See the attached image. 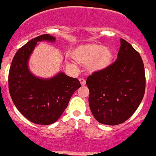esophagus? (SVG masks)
<instances>
[{
	"label": "esophagus",
	"instance_id": "obj_1",
	"mask_svg": "<svg viewBox=\"0 0 156 156\" xmlns=\"http://www.w3.org/2000/svg\"><path fill=\"white\" fill-rule=\"evenodd\" d=\"M79 81H80V83L82 84V86H85L86 85V79L85 78H79Z\"/></svg>",
	"mask_w": 156,
	"mask_h": 156
}]
</instances>
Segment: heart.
<instances>
[{
  "label": "heart",
  "mask_w": 156,
  "mask_h": 156,
  "mask_svg": "<svg viewBox=\"0 0 156 156\" xmlns=\"http://www.w3.org/2000/svg\"><path fill=\"white\" fill-rule=\"evenodd\" d=\"M74 57L82 65H91L94 69H101L111 63L112 54L103 45L90 44L78 48L74 53Z\"/></svg>",
  "instance_id": "b5f03b06"
}]
</instances>
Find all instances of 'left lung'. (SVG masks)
<instances>
[{"mask_svg":"<svg viewBox=\"0 0 156 156\" xmlns=\"http://www.w3.org/2000/svg\"><path fill=\"white\" fill-rule=\"evenodd\" d=\"M86 83L90 90V108L95 119L111 126L122 123L135 113L145 93V70L140 54L121 39L117 59L94 72Z\"/></svg>","mask_w":156,"mask_h":156,"instance_id":"left-lung-1","label":"left lung"}]
</instances>
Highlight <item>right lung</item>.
Returning a JSON list of instances; mask_svg holds the SVG:
<instances>
[{
	"label": "right lung",
	"instance_id": "obj_1",
	"mask_svg": "<svg viewBox=\"0 0 156 156\" xmlns=\"http://www.w3.org/2000/svg\"><path fill=\"white\" fill-rule=\"evenodd\" d=\"M54 41L55 37L42 34L17 50L9 72V90L12 102L28 120L39 125L54 123L62 115L74 91L81 87L78 78L60 73L41 79L28 69V60L37 41Z\"/></svg>",
	"mask_w": 156,
	"mask_h": 156
}]
</instances>
